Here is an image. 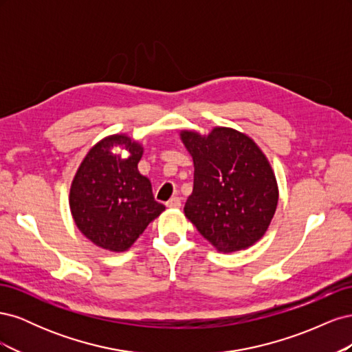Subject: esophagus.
Here are the masks:
<instances>
[{
    "label": "esophagus",
    "instance_id": "esophagus-1",
    "mask_svg": "<svg viewBox=\"0 0 352 352\" xmlns=\"http://www.w3.org/2000/svg\"><path fill=\"white\" fill-rule=\"evenodd\" d=\"M180 204H182V202H180V198H179V197H172V198H170V199L166 202V206H167L168 208H179Z\"/></svg>",
    "mask_w": 352,
    "mask_h": 352
}]
</instances>
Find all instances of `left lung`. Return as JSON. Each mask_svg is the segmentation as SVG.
Wrapping results in <instances>:
<instances>
[{
  "label": "left lung",
  "mask_w": 352,
  "mask_h": 352,
  "mask_svg": "<svg viewBox=\"0 0 352 352\" xmlns=\"http://www.w3.org/2000/svg\"><path fill=\"white\" fill-rule=\"evenodd\" d=\"M180 140L195 168L185 216L220 252L241 251L261 239L279 189L258 145L230 127H214L208 135L182 131Z\"/></svg>",
  "instance_id": "obj_1"
}]
</instances>
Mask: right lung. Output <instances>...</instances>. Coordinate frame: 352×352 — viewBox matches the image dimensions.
Wrapping results in <instances>:
<instances>
[{
	"instance_id": "1",
	"label": "right lung",
	"mask_w": 352,
	"mask_h": 352,
	"mask_svg": "<svg viewBox=\"0 0 352 352\" xmlns=\"http://www.w3.org/2000/svg\"><path fill=\"white\" fill-rule=\"evenodd\" d=\"M120 146L126 159L111 150ZM140 142L111 135L85 155L70 186L69 204L78 229L91 242L113 252L129 250L150 223L166 210L153 197L150 179L138 172Z\"/></svg>"
}]
</instances>
